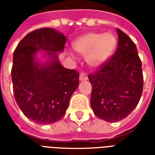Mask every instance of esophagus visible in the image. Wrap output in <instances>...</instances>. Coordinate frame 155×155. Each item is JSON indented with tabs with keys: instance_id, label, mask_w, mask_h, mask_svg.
<instances>
[{
	"instance_id": "esophagus-1",
	"label": "esophagus",
	"mask_w": 155,
	"mask_h": 155,
	"mask_svg": "<svg viewBox=\"0 0 155 155\" xmlns=\"http://www.w3.org/2000/svg\"><path fill=\"white\" fill-rule=\"evenodd\" d=\"M88 77L87 75L84 73H81L80 74V81H87Z\"/></svg>"
}]
</instances>
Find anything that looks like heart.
<instances>
[{"instance_id": "obj_1", "label": "heart", "mask_w": 155, "mask_h": 155, "mask_svg": "<svg viewBox=\"0 0 155 155\" xmlns=\"http://www.w3.org/2000/svg\"><path fill=\"white\" fill-rule=\"evenodd\" d=\"M116 45V38L111 33L91 32L76 39L73 47L79 54L85 55V62L90 67L99 68L112 56Z\"/></svg>"}]
</instances>
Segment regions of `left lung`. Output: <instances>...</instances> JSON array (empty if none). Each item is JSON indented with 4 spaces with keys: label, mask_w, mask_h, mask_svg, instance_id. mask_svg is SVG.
I'll list each match as a JSON object with an SVG mask.
<instances>
[{
    "label": "left lung",
    "mask_w": 155,
    "mask_h": 155,
    "mask_svg": "<svg viewBox=\"0 0 155 155\" xmlns=\"http://www.w3.org/2000/svg\"><path fill=\"white\" fill-rule=\"evenodd\" d=\"M118 47L113 57L89 74L92 85L91 105L94 114L107 122L126 118L134 110L143 91V73L135 44L117 29Z\"/></svg>",
    "instance_id": "8db88e82"
}]
</instances>
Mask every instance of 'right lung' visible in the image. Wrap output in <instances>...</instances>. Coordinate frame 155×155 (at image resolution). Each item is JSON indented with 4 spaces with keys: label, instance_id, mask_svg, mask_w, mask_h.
<instances>
[{
    "label": "right lung",
    "instance_id": "add662e5",
    "mask_svg": "<svg viewBox=\"0 0 155 155\" xmlns=\"http://www.w3.org/2000/svg\"><path fill=\"white\" fill-rule=\"evenodd\" d=\"M66 37L52 28H42L22 39L13 54L12 80L16 103L29 120L39 124L61 120L79 85V73L64 68L58 53ZM44 52L41 57L37 54Z\"/></svg>",
    "mask_w": 155,
    "mask_h": 155
}]
</instances>
